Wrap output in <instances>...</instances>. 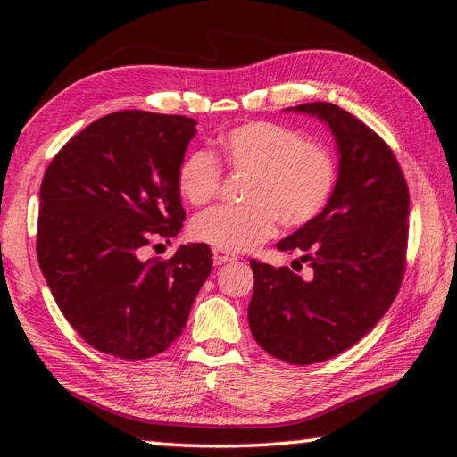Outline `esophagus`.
<instances>
[{
  "mask_svg": "<svg viewBox=\"0 0 457 457\" xmlns=\"http://www.w3.org/2000/svg\"><path fill=\"white\" fill-rule=\"evenodd\" d=\"M231 261H237V255L229 253V251H223V249H213V263L216 265L231 263Z\"/></svg>",
  "mask_w": 457,
  "mask_h": 457,
  "instance_id": "34e87169",
  "label": "esophagus"
}]
</instances>
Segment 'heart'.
Segmentation results:
<instances>
[{"label": "heart", "mask_w": 457, "mask_h": 457, "mask_svg": "<svg viewBox=\"0 0 457 457\" xmlns=\"http://www.w3.org/2000/svg\"><path fill=\"white\" fill-rule=\"evenodd\" d=\"M218 159L247 174L244 206H216L194 218L190 234L216 249L251 251L277 234L278 220L296 229L314 221L337 187V159L328 145L275 121H247L218 139ZM208 151L182 159L177 184L184 200L204 206L218 196L221 167Z\"/></svg>", "instance_id": "b5f03b06"}]
</instances>
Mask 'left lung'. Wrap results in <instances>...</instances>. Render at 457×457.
<instances>
[{
    "label": "left lung",
    "mask_w": 457,
    "mask_h": 457,
    "mask_svg": "<svg viewBox=\"0 0 457 457\" xmlns=\"http://www.w3.org/2000/svg\"><path fill=\"white\" fill-rule=\"evenodd\" d=\"M295 112L332 129L337 187L314 221L277 244L300 253L312 278L249 261L255 287L247 320L267 353L310 365L355 345L393 304L406 269L411 198L395 153L355 115L328 102L300 104Z\"/></svg>",
    "instance_id": "obj_1"
}]
</instances>
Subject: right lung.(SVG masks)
I'll list each match as a JSON object with an SVG mask.
<instances>
[{"instance_id": "1", "label": "right lung", "mask_w": 457, "mask_h": 457, "mask_svg": "<svg viewBox=\"0 0 457 457\" xmlns=\"http://www.w3.org/2000/svg\"><path fill=\"white\" fill-rule=\"evenodd\" d=\"M194 135L187 115L115 112L76 133L45 172L38 267L68 324L98 352L129 361L164 352L210 275L206 244L143 259L187 218L177 172Z\"/></svg>"}]
</instances>
